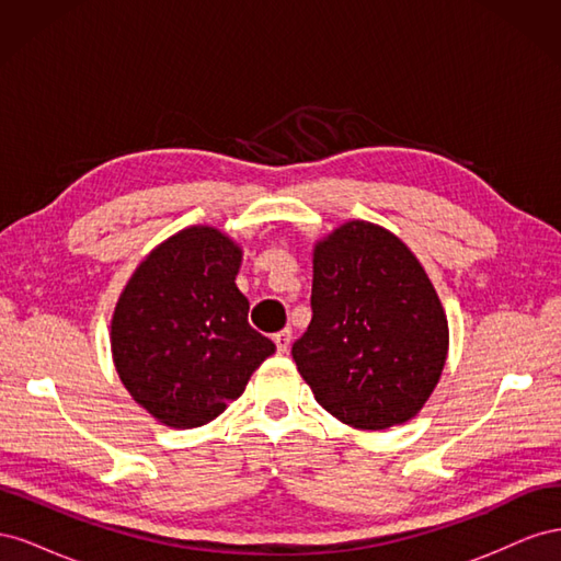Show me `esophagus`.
Returning a JSON list of instances; mask_svg holds the SVG:
<instances>
[{
  "label": "esophagus",
  "instance_id": "34e87169",
  "mask_svg": "<svg viewBox=\"0 0 561 561\" xmlns=\"http://www.w3.org/2000/svg\"><path fill=\"white\" fill-rule=\"evenodd\" d=\"M274 342H276L278 353H287V348H290V342H293V330L285 328V330L276 332V334H274Z\"/></svg>",
  "mask_w": 561,
  "mask_h": 561
}]
</instances>
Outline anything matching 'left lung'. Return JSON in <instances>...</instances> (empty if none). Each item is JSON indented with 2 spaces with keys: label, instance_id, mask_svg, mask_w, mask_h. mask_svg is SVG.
I'll return each instance as SVG.
<instances>
[{
  "label": "left lung",
  "instance_id": "obj_1",
  "mask_svg": "<svg viewBox=\"0 0 561 561\" xmlns=\"http://www.w3.org/2000/svg\"><path fill=\"white\" fill-rule=\"evenodd\" d=\"M311 311L293 358L322 410L353 428L383 431L431 398L447 360V318L398 236L348 222L320 241Z\"/></svg>",
  "mask_w": 561,
  "mask_h": 561
}]
</instances>
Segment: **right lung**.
<instances>
[{
  "mask_svg": "<svg viewBox=\"0 0 561 561\" xmlns=\"http://www.w3.org/2000/svg\"><path fill=\"white\" fill-rule=\"evenodd\" d=\"M241 250L213 227L147 254L118 297L112 353L133 400L173 428H196L241 398L276 344L250 328L236 287Z\"/></svg>",
  "mask_w": 561,
  "mask_h": 561,
  "instance_id": "right-lung-1",
  "label": "right lung"
}]
</instances>
